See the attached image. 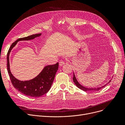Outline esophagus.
<instances>
[{
    "label": "esophagus",
    "instance_id": "esophagus-1",
    "mask_svg": "<svg viewBox=\"0 0 125 125\" xmlns=\"http://www.w3.org/2000/svg\"><path fill=\"white\" fill-rule=\"evenodd\" d=\"M64 64H65V62L63 60H61L59 61V65H60V66H63V65H64Z\"/></svg>",
    "mask_w": 125,
    "mask_h": 125
}]
</instances>
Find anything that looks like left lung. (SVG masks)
I'll return each mask as SVG.
<instances>
[{
	"instance_id": "obj_1",
	"label": "left lung",
	"mask_w": 125,
	"mask_h": 125,
	"mask_svg": "<svg viewBox=\"0 0 125 125\" xmlns=\"http://www.w3.org/2000/svg\"><path fill=\"white\" fill-rule=\"evenodd\" d=\"M73 82L75 84L76 86L78 88H80V89H81V90H83V91H86V92H87V91H98V90H100L101 89L103 88V87H104L106 85V84H105V85H104V86H102V87H101L96 88H86V87H83V86H82L81 84H80L79 83H78V82H77V80H76V77H75V75H74V73H73ZM110 81L108 83H110Z\"/></svg>"
}]
</instances>
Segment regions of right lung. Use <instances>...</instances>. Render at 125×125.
<instances>
[{
  "instance_id": "obj_1",
  "label": "right lung",
  "mask_w": 125,
  "mask_h": 125,
  "mask_svg": "<svg viewBox=\"0 0 125 125\" xmlns=\"http://www.w3.org/2000/svg\"><path fill=\"white\" fill-rule=\"evenodd\" d=\"M41 34L31 35L27 37L18 39L10 47L7 54V69L13 86L23 94L32 97H38L47 93L50 90L54 81L56 72L58 69L59 63L45 66L41 73L34 78L27 81H21L17 80L11 74L10 68L9 56L12 49L18 42L29 41L38 37Z\"/></svg>"
}]
</instances>
